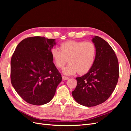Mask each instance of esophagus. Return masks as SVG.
Here are the masks:
<instances>
[{
    "instance_id": "1",
    "label": "esophagus",
    "mask_w": 131,
    "mask_h": 131,
    "mask_svg": "<svg viewBox=\"0 0 131 131\" xmlns=\"http://www.w3.org/2000/svg\"><path fill=\"white\" fill-rule=\"evenodd\" d=\"M62 79L63 80H68L69 78L67 77H64V76H62Z\"/></svg>"
}]
</instances>
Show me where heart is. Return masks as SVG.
<instances>
[{
	"label": "heart",
	"mask_w": 131,
	"mask_h": 131,
	"mask_svg": "<svg viewBox=\"0 0 131 131\" xmlns=\"http://www.w3.org/2000/svg\"><path fill=\"white\" fill-rule=\"evenodd\" d=\"M59 50L53 47L50 51L51 56L56 66L62 68L69 61V64L63 69V73L72 75L78 72L85 74L92 68L96 56V48L90 41L70 40L62 43Z\"/></svg>",
	"instance_id": "heart-1"
}]
</instances>
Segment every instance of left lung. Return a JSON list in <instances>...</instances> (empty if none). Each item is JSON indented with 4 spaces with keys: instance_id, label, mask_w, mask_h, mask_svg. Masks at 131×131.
I'll list each match as a JSON object with an SVG mask.
<instances>
[{
    "instance_id": "left-lung-1",
    "label": "left lung",
    "mask_w": 131,
    "mask_h": 131,
    "mask_svg": "<svg viewBox=\"0 0 131 131\" xmlns=\"http://www.w3.org/2000/svg\"><path fill=\"white\" fill-rule=\"evenodd\" d=\"M96 48L94 64L89 72L76 78L77 85L72 96L77 103L85 106L103 103L112 94L119 77L117 57L109 43L98 36L92 37Z\"/></svg>"
}]
</instances>
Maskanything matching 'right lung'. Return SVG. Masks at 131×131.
Here are the masks:
<instances>
[{
	"label": "right lung",
	"mask_w": 131,
	"mask_h": 131,
	"mask_svg": "<svg viewBox=\"0 0 131 131\" xmlns=\"http://www.w3.org/2000/svg\"><path fill=\"white\" fill-rule=\"evenodd\" d=\"M54 39L33 37L17 46L11 59V81L15 91L29 104L43 105L52 100L62 77L50 51Z\"/></svg>",
	"instance_id": "obj_1"
}]
</instances>
